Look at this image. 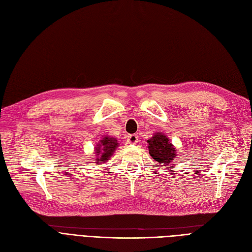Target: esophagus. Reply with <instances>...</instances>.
Here are the masks:
<instances>
[{"label":"esophagus","mask_w":252,"mask_h":252,"mask_svg":"<svg viewBox=\"0 0 252 252\" xmlns=\"http://www.w3.org/2000/svg\"><path fill=\"white\" fill-rule=\"evenodd\" d=\"M127 138H128V142H129L130 144H136V143H137V140H138L137 134H129Z\"/></svg>","instance_id":"obj_1"}]
</instances>
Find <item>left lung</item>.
Returning a JSON list of instances; mask_svg holds the SVG:
<instances>
[{"instance_id":"left-lung-1","label":"left lung","mask_w":252,"mask_h":252,"mask_svg":"<svg viewBox=\"0 0 252 252\" xmlns=\"http://www.w3.org/2000/svg\"><path fill=\"white\" fill-rule=\"evenodd\" d=\"M147 143H148L149 154L155 161L161 163L163 168L172 166L173 161L177 158V154L174 146L169 142L166 134L156 132Z\"/></svg>"}]
</instances>
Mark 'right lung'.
<instances>
[{"mask_svg": "<svg viewBox=\"0 0 252 252\" xmlns=\"http://www.w3.org/2000/svg\"><path fill=\"white\" fill-rule=\"evenodd\" d=\"M119 146L117 138L111 136H104L96 147V162H105L110 156L115 153V150Z\"/></svg>", "mask_w": 252, "mask_h": 252, "instance_id": "right-lung-1", "label": "right lung"}]
</instances>
